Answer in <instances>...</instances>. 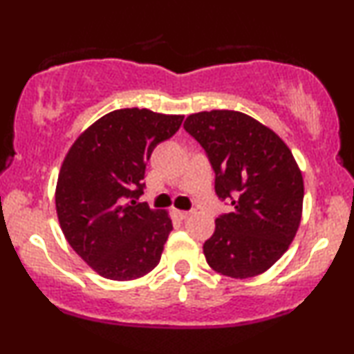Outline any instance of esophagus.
Wrapping results in <instances>:
<instances>
[{
  "label": "esophagus",
  "mask_w": 354,
  "mask_h": 354,
  "mask_svg": "<svg viewBox=\"0 0 354 354\" xmlns=\"http://www.w3.org/2000/svg\"><path fill=\"white\" fill-rule=\"evenodd\" d=\"M173 214L176 216L178 219H186V218H189V214H191V212H189V211H180V209H173Z\"/></svg>",
  "instance_id": "esophagus-1"
}]
</instances>
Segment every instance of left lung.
<instances>
[{
	"instance_id": "obj_1",
	"label": "left lung",
	"mask_w": 354,
	"mask_h": 354,
	"mask_svg": "<svg viewBox=\"0 0 354 354\" xmlns=\"http://www.w3.org/2000/svg\"><path fill=\"white\" fill-rule=\"evenodd\" d=\"M185 130L209 158L216 194L234 206L204 242L207 263L232 279L262 274L300 225L304 178L292 151L275 131L234 110L189 115Z\"/></svg>"
}]
</instances>
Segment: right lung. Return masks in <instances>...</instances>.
<instances>
[{
    "label": "right lung",
    "mask_w": 354,
    "mask_h": 354,
    "mask_svg": "<svg viewBox=\"0 0 354 354\" xmlns=\"http://www.w3.org/2000/svg\"><path fill=\"white\" fill-rule=\"evenodd\" d=\"M183 118L148 109L113 110L66 155L55 188L59 224L72 249L105 279L133 280L158 266L171 219L136 199L151 151L180 130Z\"/></svg>",
    "instance_id": "1"
}]
</instances>
